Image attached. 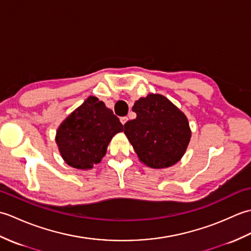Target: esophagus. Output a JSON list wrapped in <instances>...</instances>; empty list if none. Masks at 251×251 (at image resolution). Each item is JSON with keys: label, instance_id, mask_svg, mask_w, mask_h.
Returning <instances> with one entry per match:
<instances>
[{"label": "esophagus", "instance_id": "34e87169", "mask_svg": "<svg viewBox=\"0 0 251 251\" xmlns=\"http://www.w3.org/2000/svg\"><path fill=\"white\" fill-rule=\"evenodd\" d=\"M121 123H122V124L123 125H125L126 124V122L127 121H128V117H127V116H123V117H121Z\"/></svg>", "mask_w": 251, "mask_h": 251}]
</instances>
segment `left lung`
<instances>
[{
	"instance_id": "left-lung-1",
	"label": "left lung",
	"mask_w": 251,
	"mask_h": 251,
	"mask_svg": "<svg viewBox=\"0 0 251 251\" xmlns=\"http://www.w3.org/2000/svg\"><path fill=\"white\" fill-rule=\"evenodd\" d=\"M135 120L124 125V134L139 161L154 169L178 163L191 140L188 117L172 101L159 94H149L137 100Z\"/></svg>"
}]
</instances>
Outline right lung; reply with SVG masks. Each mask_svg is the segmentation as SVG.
<instances>
[{"label": "right lung", "instance_id": "1", "mask_svg": "<svg viewBox=\"0 0 251 251\" xmlns=\"http://www.w3.org/2000/svg\"><path fill=\"white\" fill-rule=\"evenodd\" d=\"M121 131L119 117L103 101L89 96L59 125L55 139L69 166L86 170L101 162L111 139Z\"/></svg>", "mask_w": 251, "mask_h": 251}]
</instances>
